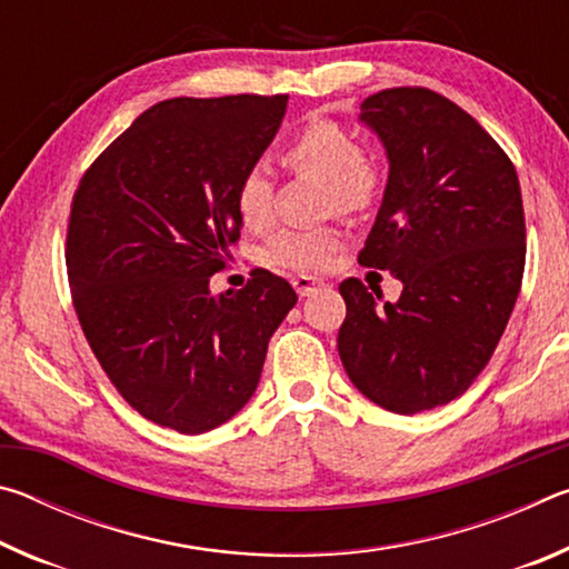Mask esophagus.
I'll return each instance as SVG.
<instances>
[{"label": "esophagus", "mask_w": 569, "mask_h": 569, "mask_svg": "<svg viewBox=\"0 0 569 569\" xmlns=\"http://www.w3.org/2000/svg\"><path fill=\"white\" fill-rule=\"evenodd\" d=\"M291 283H293V288H296V293L301 296V298L316 293V291H319V288L323 286L321 281H316V278H308V276H296Z\"/></svg>", "instance_id": "34e87169"}]
</instances>
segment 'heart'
Here are the masks:
<instances>
[{
  "label": "heart",
  "mask_w": 569,
  "mask_h": 569,
  "mask_svg": "<svg viewBox=\"0 0 569 569\" xmlns=\"http://www.w3.org/2000/svg\"><path fill=\"white\" fill-rule=\"evenodd\" d=\"M293 172L326 182V210L356 213L371 206L381 186L379 162L359 148L349 130L326 118H311L278 152ZM236 210L243 226L261 230L273 220V178L261 166L248 168L236 186ZM341 243L336 228H283L266 240L261 261L283 271L313 273L331 261Z\"/></svg>",
  "instance_id": "heart-1"
}]
</instances>
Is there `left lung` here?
<instances>
[{"mask_svg": "<svg viewBox=\"0 0 569 569\" xmlns=\"http://www.w3.org/2000/svg\"><path fill=\"white\" fill-rule=\"evenodd\" d=\"M359 120L389 160L359 263L403 291L389 303L346 278L339 356L381 409L429 411L469 389L507 329L525 273L522 190L492 134L437 92H377Z\"/></svg>", "mask_w": 569, "mask_h": 569, "instance_id": "left-lung-1", "label": "left lung"}]
</instances>
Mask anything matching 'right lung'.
<instances>
[{"label":"right lung","mask_w":569,"mask_h":569,"mask_svg":"<svg viewBox=\"0 0 569 569\" xmlns=\"http://www.w3.org/2000/svg\"><path fill=\"white\" fill-rule=\"evenodd\" d=\"M286 104V94L158 102L74 192L64 258L77 319L122 399L180 435L246 407L298 301L263 268L238 293H210L243 228L236 186L273 142Z\"/></svg>","instance_id":"obj_1"}]
</instances>
